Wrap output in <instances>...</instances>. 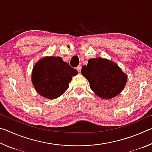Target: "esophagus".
<instances>
[{
	"mask_svg": "<svg viewBox=\"0 0 152 152\" xmlns=\"http://www.w3.org/2000/svg\"><path fill=\"white\" fill-rule=\"evenodd\" d=\"M76 70H78V72H80V70H81V66H78L76 68Z\"/></svg>",
	"mask_w": 152,
	"mask_h": 152,
	"instance_id": "34e87169",
	"label": "esophagus"
}]
</instances>
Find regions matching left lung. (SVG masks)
I'll use <instances>...</instances> for the list:
<instances>
[{"label": "left lung", "mask_w": 152, "mask_h": 152, "mask_svg": "<svg viewBox=\"0 0 152 152\" xmlns=\"http://www.w3.org/2000/svg\"><path fill=\"white\" fill-rule=\"evenodd\" d=\"M81 72L88 80L91 90L102 99L116 96L127 83V76L116 64L107 59H90Z\"/></svg>", "instance_id": "1"}]
</instances>
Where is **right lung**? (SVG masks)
Wrapping results in <instances>:
<instances>
[{
	"label": "right lung",
	"mask_w": 152,
	"mask_h": 152,
	"mask_svg": "<svg viewBox=\"0 0 152 152\" xmlns=\"http://www.w3.org/2000/svg\"><path fill=\"white\" fill-rule=\"evenodd\" d=\"M77 74L78 71L61 57H45L33 67L32 82L42 96L54 99L64 93Z\"/></svg>",
	"instance_id": "obj_1"
}]
</instances>
